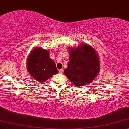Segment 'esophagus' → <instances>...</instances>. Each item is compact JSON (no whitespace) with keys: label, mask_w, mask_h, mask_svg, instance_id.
<instances>
[{"label":"esophagus","mask_w":129,"mask_h":129,"mask_svg":"<svg viewBox=\"0 0 129 129\" xmlns=\"http://www.w3.org/2000/svg\"><path fill=\"white\" fill-rule=\"evenodd\" d=\"M59 73H60V74H63V69L59 70Z\"/></svg>","instance_id":"esophagus-1"}]
</instances>
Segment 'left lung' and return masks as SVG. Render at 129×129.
<instances>
[{"label":"left lung","mask_w":129,"mask_h":129,"mask_svg":"<svg viewBox=\"0 0 129 129\" xmlns=\"http://www.w3.org/2000/svg\"><path fill=\"white\" fill-rule=\"evenodd\" d=\"M69 60L64 75L77 87L90 84L98 76L100 61L98 52L91 45L82 43L77 47H69Z\"/></svg>","instance_id":"1"}]
</instances>
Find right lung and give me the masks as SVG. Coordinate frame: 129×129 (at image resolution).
Segmentation results:
<instances>
[{
	"mask_svg": "<svg viewBox=\"0 0 129 129\" xmlns=\"http://www.w3.org/2000/svg\"><path fill=\"white\" fill-rule=\"evenodd\" d=\"M27 69L31 77L41 83L58 72L48 51L39 47H35L28 54Z\"/></svg>",
	"mask_w": 129,
	"mask_h": 129,
	"instance_id": "right-lung-1",
	"label": "right lung"
}]
</instances>
